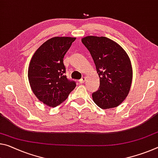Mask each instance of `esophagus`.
<instances>
[{
	"label": "esophagus",
	"mask_w": 158,
	"mask_h": 158,
	"mask_svg": "<svg viewBox=\"0 0 158 158\" xmlns=\"http://www.w3.org/2000/svg\"><path fill=\"white\" fill-rule=\"evenodd\" d=\"M85 80H86V77H82V78L79 80V82L80 83H84Z\"/></svg>",
	"instance_id": "34e87169"
}]
</instances>
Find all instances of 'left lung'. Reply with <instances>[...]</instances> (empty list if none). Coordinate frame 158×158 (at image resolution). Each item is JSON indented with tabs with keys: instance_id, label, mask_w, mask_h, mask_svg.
<instances>
[{
	"instance_id": "left-lung-1",
	"label": "left lung",
	"mask_w": 158,
	"mask_h": 158,
	"mask_svg": "<svg viewBox=\"0 0 158 158\" xmlns=\"http://www.w3.org/2000/svg\"><path fill=\"white\" fill-rule=\"evenodd\" d=\"M81 42L91 53L100 78L99 89L93 93V101L104 110L119 106L131 86L133 70L129 56L107 37L88 36Z\"/></svg>"
}]
</instances>
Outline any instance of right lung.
I'll return each instance as SVG.
<instances>
[{"label": "right lung", "instance_id": "right-lung-1", "mask_svg": "<svg viewBox=\"0 0 158 158\" xmlns=\"http://www.w3.org/2000/svg\"><path fill=\"white\" fill-rule=\"evenodd\" d=\"M76 38L56 36L46 41L32 56L28 69L30 86L36 97L49 107L58 106L76 87L67 79L64 55Z\"/></svg>", "mask_w": 158, "mask_h": 158}]
</instances>
